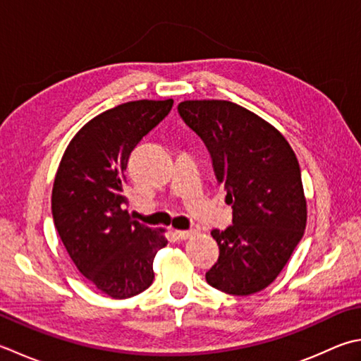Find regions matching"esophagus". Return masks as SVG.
I'll list each match as a JSON object with an SVG mask.
<instances>
[{
  "label": "esophagus",
  "mask_w": 361,
  "mask_h": 361,
  "mask_svg": "<svg viewBox=\"0 0 361 361\" xmlns=\"http://www.w3.org/2000/svg\"><path fill=\"white\" fill-rule=\"evenodd\" d=\"M173 235L176 236V239H180V241H186L190 236L194 235L192 230H175Z\"/></svg>",
  "instance_id": "34e87169"
}]
</instances>
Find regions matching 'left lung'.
<instances>
[{
	"label": "left lung",
	"instance_id": "8db88e82",
	"mask_svg": "<svg viewBox=\"0 0 361 361\" xmlns=\"http://www.w3.org/2000/svg\"><path fill=\"white\" fill-rule=\"evenodd\" d=\"M178 112L207 145L233 225L213 230L217 263L208 285L231 295L269 286L307 227L299 161L283 134L255 112L227 100H186Z\"/></svg>",
	"mask_w": 361,
	"mask_h": 361
}]
</instances>
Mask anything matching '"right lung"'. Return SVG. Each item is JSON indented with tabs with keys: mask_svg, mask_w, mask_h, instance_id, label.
Segmentation results:
<instances>
[{
	"mask_svg": "<svg viewBox=\"0 0 361 361\" xmlns=\"http://www.w3.org/2000/svg\"><path fill=\"white\" fill-rule=\"evenodd\" d=\"M173 100H136L98 114L78 131L54 176V227L68 257L92 285L128 299L153 283L164 228L133 221L123 195L131 152L172 109Z\"/></svg>",
	"mask_w": 361,
	"mask_h": 361,
	"instance_id": "1",
	"label": "right lung"
}]
</instances>
